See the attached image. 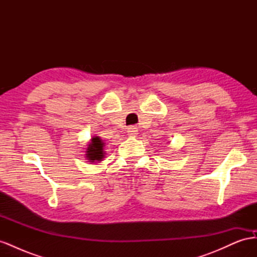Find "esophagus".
I'll list each match as a JSON object with an SVG mask.
<instances>
[{
    "mask_svg": "<svg viewBox=\"0 0 257 257\" xmlns=\"http://www.w3.org/2000/svg\"><path fill=\"white\" fill-rule=\"evenodd\" d=\"M127 134H128L130 136H135V135H137V134H138V128H137L136 126H134V125L128 126V127H127Z\"/></svg>",
    "mask_w": 257,
    "mask_h": 257,
    "instance_id": "esophagus-1",
    "label": "esophagus"
}]
</instances>
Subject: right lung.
Instances as JSON below:
<instances>
[{
    "mask_svg": "<svg viewBox=\"0 0 257 257\" xmlns=\"http://www.w3.org/2000/svg\"><path fill=\"white\" fill-rule=\"evenodd\" d=\"M103 147L104 143L100 141L99 137H94L92 138V141L88 147V151H87V158L94 162V161H100L104 158V151H103Z\"/></svg>",
    "mask_w": 257,
    "mask_h": 257,
    "instance_id": "right-lung-1",
    "label": "right lung"
}]
</instances>
